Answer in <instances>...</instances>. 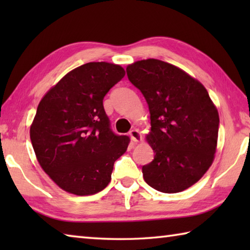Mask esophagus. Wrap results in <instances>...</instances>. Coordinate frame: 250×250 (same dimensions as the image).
Returning <instances> with one entry per match:
<instances>
[{
    "label": "esophagus",
    "instance_id": "esophagus-1",
    "mask_svg": "<svg viewBox=\"0 0 250 250\" xmlns=\"http://www.w3.org/2000/svg\"><path fill=\"white\" fill-rule=\"evenodd\" d=\"M129 134H130L131 140L133 142H140L142 140V135L140 132H139L138 129H132L129 132Z\"/></svg>",
    "mask_w": 250,
    "mask_h": 250
}]
</instances>
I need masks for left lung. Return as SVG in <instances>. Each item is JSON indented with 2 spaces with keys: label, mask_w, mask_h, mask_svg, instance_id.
<instances>
[{
  "label": "left lung",
  "mask_w": 250,
  "mask_h": 250,
  "mask_svg": "<svg viewBox=\"0 0 250 250\" xmlns=\"http://www.w3.org/2000/svg\"><path fill=\"white\" fill-rule=\"evenodd\" d=\"M130 83L149 105L146 140L154 159L142 167L143 179L156 191L177 193L195 184L216 152L219 117L205 87L177 67L159 59L126 67Z\"/></svg>",
  "instance_id": "obj_1"
}]
</instances>
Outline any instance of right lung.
<instances>
[{
  "mask_svg": "<svg viewBox=\"0 0 250 250\" xmlns=\"http://www.w3.org/2000/svg\"><path fill=\"white\" fill-rule=\"evenodd\" d=\"M125 75L119 65L87 62L41 100L29 131L32 146L42 168L64 191L92 195L111 180L130 139L111 130L103 101Z\"/></svg>",
  "mask_w": 250,
  "mask_h": 250,
  "instance_id": "right-lung-1",
  "label": "right lung"
}]
</instances>
